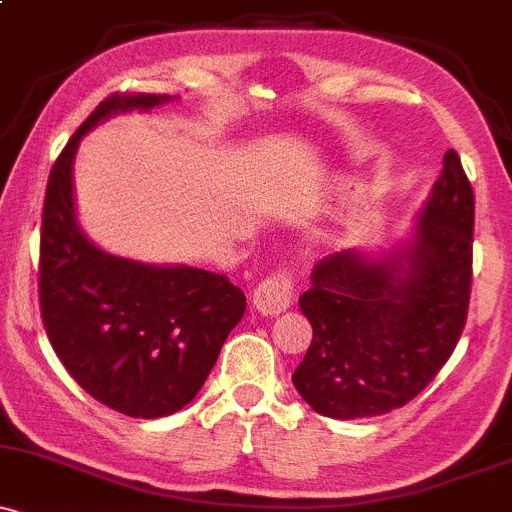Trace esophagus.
<instances>
[{
    "label": "esophagus",
    "mask_w": 512,
    "mask_h": 512,
    "mask_svg": "<svg viewBox=\"0 0 512 512\" xmlns=\"http://www.w3.org/2000/svg\"><path fill=\"white\" fill-rule=\"evenodd\" d=\"M294 299V282L292 274L274 272L265 282L257 284L255 294H252V306L265 316H277L284 309H289Z\"/></svg>",
    "instance_id": "esophagus-1"
}]
</instances>
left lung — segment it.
I'll return each mask as SVG.
<instances>
[{
  "mask_svg": "<svg viewBox=\"0 0 512 512\" xmlns=\"http://www.w3.org/2000/svg\"><path fill=\"white\" fill-rule=\"evenodd\" d=\"M473 191L454 149L407 238L343 250L299 297L314 338L292 383L311 410L360 419L407 405L449 360L471 294Z\"/></svg>",
  "mask_w": 512,
  "mask_h": 512,
  "instance_id": "left-lung-1",
  "label": "left lung"
}]
</instances>
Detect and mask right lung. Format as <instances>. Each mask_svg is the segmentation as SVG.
<instances>
[{
  "label": "right lung",
  "mask_w": 512,
  "mask_h": 512,
  "mask_svg": "<svg viewBox=\"0 0 512 512\" xmlns=\"http://www.w3.org/2000/svg\"><path fill=\"white\" fill-rule=\"evenodd\" d=\"M174 100H102L53 164L41 218L39 292L48 341L88 395L139 419L186 407L245 314V294L223 274L112 255L78 223L73 161L80 139L110 117Z\"/></svg>",
  "instance_id": "right-lung-1"
}]
</instances>
